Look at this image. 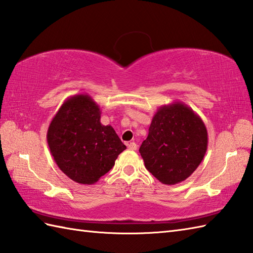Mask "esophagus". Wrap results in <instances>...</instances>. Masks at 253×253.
Instances as JSON below:
<instances>
[{"instance_id":"1","label":"esophagus","mask_w":253,"mask_h":253,"mask_svg":"<svg viewBox=\"0 0 253 253\" xmlns=\"http://www.w3.org/2000/svg\"><path fill=\"white\" fill-rule=\"evenodd\" d=\"M128 149H130V150H137V143L133 142V141L129 142V143H128Z\"/></svg>"}]
</instances>
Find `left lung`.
Returning <instances> with one entry per match:
<instances>
[{
	"label": "left lung",
	"instance_id": "8db88e82",
	"mask_svg": "<svg viewBox=\"0 0 253 253\" xmlns=\"http://www.w3.org/2000/svg\"><path fill=\"white\" fill-rule=\"evenodd\" d=\"M208 130L191 107L176 101L155 112L139 152L146 169L164 185L187 179L206 155Z\"/></svg>",
	"mask_w": 253,
	"mask_h": 253
}]
</instances>
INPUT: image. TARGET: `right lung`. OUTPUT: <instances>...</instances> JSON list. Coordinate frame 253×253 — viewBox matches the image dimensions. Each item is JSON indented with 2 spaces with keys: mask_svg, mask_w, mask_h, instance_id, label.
Returning a JSON list of instances; mask_svg holds the SVG:
<instances>
[{
  "mask_svg": "<svg viewBox=\"0 0 253 253\" xmlns=\"http://www.w3.org/2000/svg\"><path fill=\"white\" fill-rule=\"evenodd\" d=\"M100 120V106L89 94L80 93L64 101L47 128L53 159L78 184H95L126 149L114 128Z\"/></svg>",
  "mask_w": 253,
  "mask_h": 253,
  "instance_id": "add662e5",
  "label": "right lung"
}]
</instances>
